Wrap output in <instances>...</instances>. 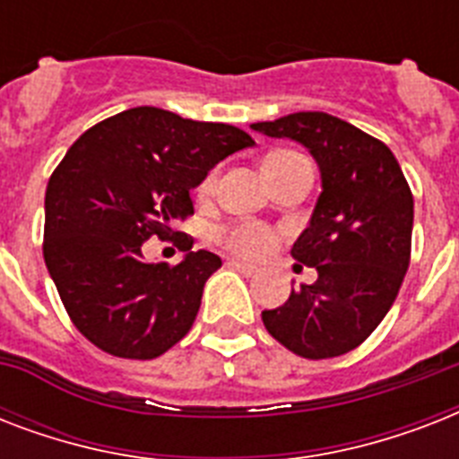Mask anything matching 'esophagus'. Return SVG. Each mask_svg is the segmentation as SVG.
<instances>
[{
  "instance_id": "1",
  "label": "esophagus",
  "mask_w": 459,
  "mask_h": 459,
  "mask_svg": "<svg viewBox=\"0 0 459 459\" xmlns=\"http://www.w3.org/2000/svg\"><path fill=\"white\" fill-rule=\"evenodd\" d=\"M229 266H230V269H236V272L245 273V276H255V273L259 272L257 266L247 264V262H238V259H230V262H229Z\"/></svg>"
}]
</instances>
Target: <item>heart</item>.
<instances>
[{
  "label": "heart",
  "instance_id": "heart-1",
  "mask_svg": "<svg viewBox=\"0 0 459 459\" xmlns=\"http://www.w3.org/2000/svg\"><path fill=\"white\" fill-rule=\"evenodd\" d=\"M212 187H214V173L202 180L200 190L202 193H209ZM221 238L223 245H226L233 255H240V257L250 259L264 257V255H269V252L273 250V245H276L273 230L262 226V223H240V226H233V229L226 230Z\"/></svg>",
  "mask_w": 459,
  "mask_h": 459
}]
</instances>
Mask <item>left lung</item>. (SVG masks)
I'll list each match as a JSON object with an SVG mask.
<instances>
[{
    "label": "left lung",
    "mask_w": 459,
    "mask_h": 459,
    "mask_svg": "<svg viewBox=\"0 0 459 459\" xmlns=\"http://www.w3.org/2000/svg\"><path fill=\"white\" fill-rule=\"evenodd\" d=\"M252 128L300 143L321 173L309 226L290 250L319 279L264 309L262 321L295 355H345L369 338L403 286L412 250V190L381 140L331 114L298 111Z\"/></svg>",
    "instance_id": "left-lung-1"
}]
</instances>
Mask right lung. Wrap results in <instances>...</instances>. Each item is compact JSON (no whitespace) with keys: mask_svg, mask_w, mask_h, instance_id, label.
Listing matches in <instances>:
<instances>
[{"mask_svg":"<svg viewBox=\"0 0 459 459\" xmlns=\"http://www.w3.org/2000/svg\"><path fill=\"white\" fill-rule=\"evenodd\" d=\"M255 140L229 124L135 107L75 140L45 195V264L75 328L104 352L154 359L190 331L214 252L145 262L143 243L193 214L190 190ZM193 247V243H190ZM187 247V250H190Z\"/></svg>","mask_w":459,"mask_h":459,"instance_id":"obj_1","label":"right lung"}]
</instances>
